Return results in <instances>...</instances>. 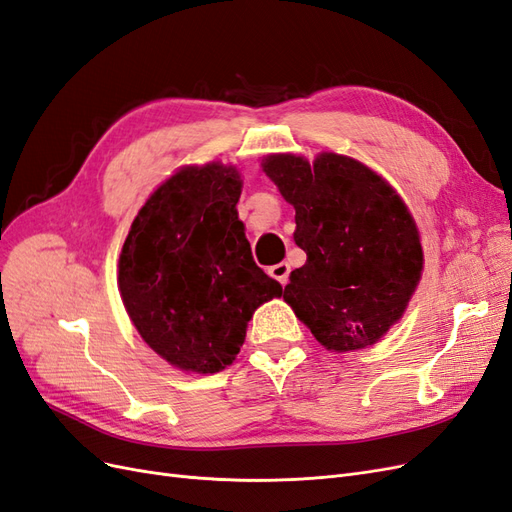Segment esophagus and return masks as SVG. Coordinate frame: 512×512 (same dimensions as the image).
<instances>
[{
    "label": "esophagus",
    "mask_w": 512,
    "mask_h": 512,
    "mask_svg": "<svg viewBox=\"0 0 512 512\" xmlns=\"http://www.w3.org/2000/svg\"><path fill=\"white\" fill-rule=\"evenodd\" d=\"M269 275L275 277V280L280 282L282 286H286L288 284V277H290V265H288V262H277V265H273L269 269Z\"/></svg>",
    "instance_id": "esophagus-1"
}]
</instances>
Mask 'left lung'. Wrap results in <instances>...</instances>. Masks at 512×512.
<instances>
[{"label":"left lung","instance_id":"obj_1","mask_svg":"<svg viewBox=\"0 0 512 512\" xmlns=\"http://www.w3.org/2000/svg\"><path fill=\"white\" fill-rule=\"evenodd\" d=\"M265 173L297 211L294 243L307 254L284 301L335 352L376 344L421 280L423 250L408 207L374 170L337 153L309 164L280 153Z\"/></svg>","mask_w":512,"mask_h":512}]
</instances>
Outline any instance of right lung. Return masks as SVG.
Returning <instances> with one entry per match:
<instances>
[{
	"label": "right lung",
	"mask_w": 512,
	"mask_h": 512,
	"mask_svg": "<svg viewBox=\"0 0 512 512\" xmlns=\"http://www.w3.org/2000/svg\"><path fill=\"white\" fill-rule=\"evenodd\" d=\"M239 196L237 168H181L151 194L123 243V305L145 342L185 371L230 365L256 307L282 297V284L254 262Z\"/></svg>",
	"instance_id": "right-lung-1"
}]
</instances>
